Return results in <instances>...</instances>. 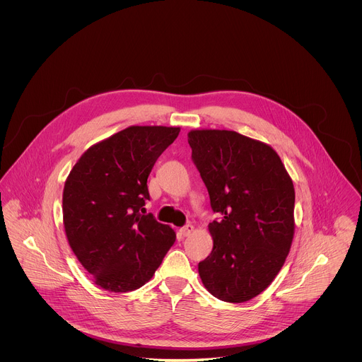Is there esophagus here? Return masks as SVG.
I'll return each mask as SVG.
<instances>
[{"instance_id": "1", "label": "esophagus", "mask_w": 362, "mask_h": 362, "mask_svg": "<svg viewBox=\"0 0 362 362\" xmlns=\"http://www.w3.org/2000/svg\"><path fill=\"white\" fill-rule=\"evenodd\" d=\"M194 231H195V227H194L192 224H187L185 227H182V228L180 230V233H181L182 237H189Z\"/></svg>"}]
</instances>
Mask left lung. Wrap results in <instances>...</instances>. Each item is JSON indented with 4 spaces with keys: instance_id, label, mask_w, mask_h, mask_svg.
<instances>
[{
    "instance_id": "8db88e82",
    "label": "left lung",
    "mask_w": 362,
    "mask_h": 362,
    "mask_svg": "<svg viewBox=\"0 0 362 362\" xmlns=\"http://www.w3.org/2000/svg\"><path fill=\"white\" fill-rule=\"evenodd\" d=\"M192 158L210 205L213 250L198 272L207 291L226 303H245L264 291L290 252L294 184L267 144L227 129L188 132Z\"/></svg>"
}]
</instances>
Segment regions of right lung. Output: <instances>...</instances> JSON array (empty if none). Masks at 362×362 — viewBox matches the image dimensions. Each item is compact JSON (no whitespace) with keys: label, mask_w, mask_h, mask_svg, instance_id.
Listing matches in <instances>:
<instances>
[{"label":"right lung","mask_w":362,"mask_h":362,"mask_svg":"<svg viewBox=\"0 0 362 362\" xmlns=\"http://www.w3.org/2000/svg\"><path fill=\"white\" fill-rule=\"evenodd\" d=\"M180 127L132 125L92 145L65 180L62 218L68 244L95 284L128 293L146 284L175 241L146 213L148 177Z\"/></svg>","instance_id":"add662e5"}]
</instances>
